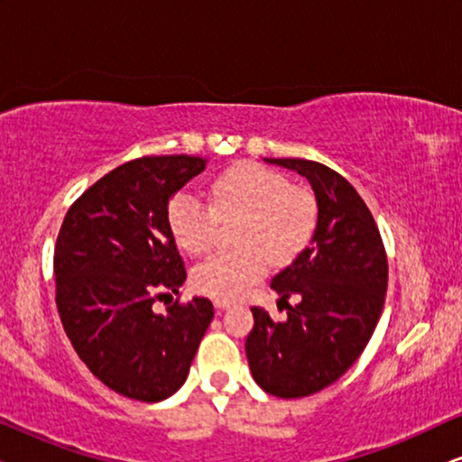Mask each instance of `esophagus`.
<instances>
[{"label":"esophagus","instance_id":"1","mask_svg":"<svg viewBox=\"0 0 462 462\" xmlns=\"http://www.w3.org/2000/svg\"><path fill=\"white\" fill-rule=\"evenodd\" d=\"M214 307H217L218 311H223V309H229V307H233V300H225V299H214Z\"/></svg>","mask_w":462,"mask_h":462}]
</instances>
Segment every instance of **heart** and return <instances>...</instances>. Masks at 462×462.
<instances>
[{
  "instance_id": "1",
  "label": "heart",
  "mask_w": 462,
  "mask_h": 462,
  "mask_svg": "<svg viewBox=\"0 0 462 462\" xmlns=\"http://www.w3.org/2000/svg\"><path fill=\"white\" fill-rule=\"evenodd\" d=\"M239 217V248L217 252L191 273L198 292L233 300L267 273L271 261L288 263L311 242L318 201L286 176L252 162L220 172L210 185V204L193 193H176L168 206V226L187 254H206L217 242L218 220Z\"/></svg>"
}]
</instances>
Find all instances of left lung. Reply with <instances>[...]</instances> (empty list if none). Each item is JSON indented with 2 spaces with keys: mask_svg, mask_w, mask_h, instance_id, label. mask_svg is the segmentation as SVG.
<instances>
[{
  "mask_svg": "<svg viewBox=\"0 0 462 462\" xmlns=\"http://www.w3.org/2000/svg\"><path fill=\"white\" fill-rule=\"evenodd\" d=\"M264 162L305 176L318 199L311 244L271 280L288 319L275 324L252 307L254 328L245 338L261 389L294 400L338 381L364 353L387 294V252L368 206L338 172L299 157ZM294 293L300 305L292 308L287 299Z\"/></svg>",
  "mask_w": 462,
  "mask_h": 462,
  "instance_id": "1",
  "label": "left lung"
}]
</instances>
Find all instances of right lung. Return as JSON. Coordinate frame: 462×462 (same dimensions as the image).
<instances>
[{
    "instance_id": "add662e5",
    "label": "right lung",
    "mask_w": 462,
    "mask_h": 462,
    "mask_svg": "<svg viewBox=\"0 0 462 462\" xmlns=\"http://www.w3.org/2000/svg\"><path fill=\"white\" fill-rule=\"evenodd\" d=\"M204 168L193 155L125 162L73 201L56 237L62 328L88 370L130 400L176 393L214 318L212 302L198 296L153 311L187 280L170 199Z\"/></svg>"
}]
</instances>
